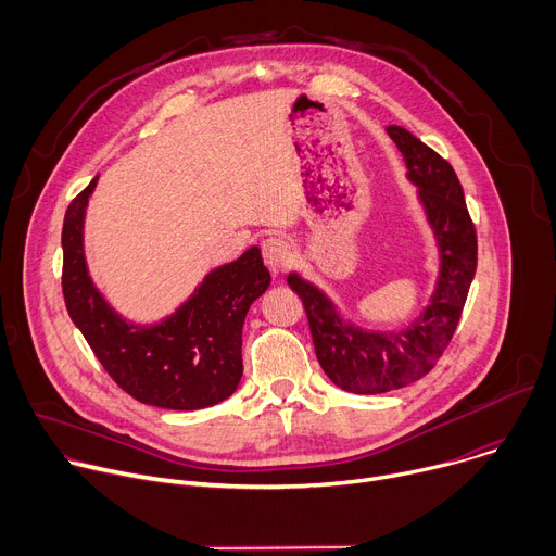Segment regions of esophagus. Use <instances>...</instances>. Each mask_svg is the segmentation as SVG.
Listing matches in <instances>:
<instances>
[{
    "mask_svg": "<svg viewBox=\"0 0 556 556\" xmlns=\"http://www.w3.org/2000/svg\"><path fill=\"white\" fill-rule=\"evenodd\" d=\"M262 253H264V262L268 264V268L277 275L283 273L290 264H292V251L290 244L281 237H268V240L262 242Z\"/></svg>",
    "mask_w": 556,
    "mask_h": 556,
    "instance_id": "obj_1",
    "label": "esophagus"
}]
</instances>
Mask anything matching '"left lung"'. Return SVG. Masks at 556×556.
Segmentation results:
<instances>
[{"label": "left lung", "instance_id": "1", "mask_svg": "<svg viewBox=\"0 0 556 556\" xmlns=\"http://www.w3.org/2000/svg\"><path fill=\"white\" fill-rule=\"evenodd\" d=\"M387 134L405 155L407 178L418 187L438 242L440 270L429 305L403 330L371 332L345 321L334 301L299 273L288 275V286L303 301L319 365L352 393H384L429 374L457 328L478 268V235L453 167L405 127L389 125Z\"/></svg>", "mask_w": 556, "mask_h": 556}]
</instances>
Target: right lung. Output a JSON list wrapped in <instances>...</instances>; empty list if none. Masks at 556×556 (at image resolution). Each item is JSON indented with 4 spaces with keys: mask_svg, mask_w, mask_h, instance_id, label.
Masks as SVG:
<instances>
[{
    "mask_svg": "<svg viewBox=\"0 0 556 556\" xmlns=\"http://www.w3.org/2000/svg\"><path fill=\"white\" fill-rule=\"evenodd\" d=\"M99 176L78 193L63 219V299L70 319L131 399L163 409L213 407L240 384L247 312L270 286L257 247L211 270L163 321L140 326L121 316L94 286L84 249L88 200Z\"/></svg>",
    "mask_w": 556,
    "mask_h": 556,
    "instance_id": "add662e5",
    "label": "right lung"
}]
</instances>
